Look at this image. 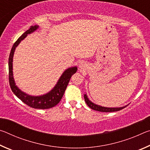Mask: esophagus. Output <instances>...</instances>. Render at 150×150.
<instances>
[{"label": "esophagus", "mask_w": 150, "mask_h": 150, "mask_svg": "<svg viewBox=\"0 0 150 150\" xmlns=\"http://www.w3.org/2000/svg\"><path fill=\"white\" fill-rule=\"evenodd\" d=\"M79 67H81V68H83V67H84V65H83V63H81L80 65H79Z\"/></svg>", "instance_id": "esophagus-1"}]
</instances>
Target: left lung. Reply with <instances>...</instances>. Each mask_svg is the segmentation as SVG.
<instances>
[{
    "instance_id": "obj_1",
    "label": "left lung",
    "mask_w": 150,
    "mask_h": 150,
    "mask_svg": "<svg viewBox=\"0 0 150 150\" xmlns=\"http://www.w3.org/2000/svg\"><path fill=\"white\" fill-rule=\"evenodd\" d=\"M84 98L86 103L87 105L89 106V107L93 109V110H95L96 111H99V112H116V111H118L122 109H123L124 108H125L126 106H122V107H116V108H108V107H104V106H101L99 105H96V104L93 103V102L88 99V98L87 97V96L86 94H85L84 95Z\"/></svg>"
}]
</instances>
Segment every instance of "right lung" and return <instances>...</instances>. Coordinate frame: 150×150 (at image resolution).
<instances>
[{"mask_svg":"<svg viewBox=\"0 0 150 150\" xmlns=\"http://www.w3.org/2000/svg\"><path fill=\"white\" fill-rule=\"evenodd\" d=\"M38 28L39 26H38V25L30 26L29 30L25 32L16 40V42L14 43L13 46H12L8 59L9 83L11 90L14 95L26 105L34 108L47 109L54 107L60 102L61 99H62L63 95H64L65 91L67 87L71 77L74 73L77 72V67H72L66 69L63 73V74L60 77L59 79L58 80L57 84L55 85V87L49 93L45 94V95L41 96H31L22 92L17 87L16 83H15L13 77V71H12V62H13L14 51L22 40H23L27 36L28 34L34 32Z\"/></svg>","mask_w":150,"mask_h":150,"instance_id":"right-lung-1","label":"right lung"}]
</instances>
